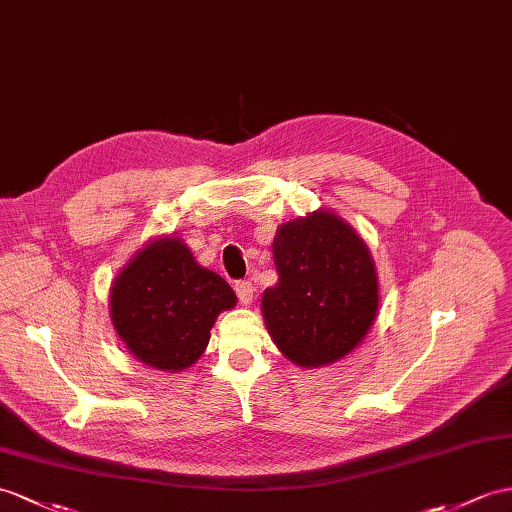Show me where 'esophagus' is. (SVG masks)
<instances>
[{
	"mask_svg": "<svg viewBox=\"0 0 512 512\" xmlns=\"http://www.w3.org/2000/svg\"><path fill=\"white\" fill-rule=\"evenodd\" d=\"M234 291H236V297H239L241 304H249L254 297V284L249 280H239V282H234Z\"/></svg>",
	"mask_w": 512,
	"mask_h": 512,
	"instance_id": "esophagus-1",
	"label": "esophagus"
}]
</instances>
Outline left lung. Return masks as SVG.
<instances>
[{"mask_svg":"<svg viewBox=\"0 0 512 512\" xmlns=\"http://www.w3.org/2000/svg\"><path fill=\"white\" fill-rule=\"evenodd\" d=\"M278 284L263 295L269 334L299 367L330 365L363 341L378 276L358 234L326 210L284 223L273 239Z\"/></svg>","mask_w":512,"mask_h":512,"instance_id":"obj_1","label":"left lung"}]
</instances>
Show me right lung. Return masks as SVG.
<instances>
[{"label":"right lung","mask_w":512,"mask_h":512,"mask_svg":"<svg viewBox=\"0 0 512 512\" xmlns=\"http://www.w3.org/2000/svg\"><path fill=\"white\" fill-rule=\"evenodd\" d=\"M230 284L195 263L180 239H156L132 258L110 291V315L141 363L180 371L204 354L210 328L232 308Z\"/></svg>","instance_id":"1"}]
</instances>
